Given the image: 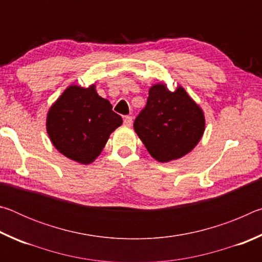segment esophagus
I'll return each instance as SVG.
<instances>
[{"mask_svg":"<svg viewBox=\"0 0 262 262\" xmlns=\"http://www.w3.org/2000/svg\"><path fill=\"white\" fill-rule=\"evenodd\" d=\"M123 123H125L126 126H132L133 123V118L129 117V115H126L125 118H123Z\"/></svg>","mask_w":262,"mask_h":262,"instance_id":"esophagus-1","label":"esophagus"}]
</instances>
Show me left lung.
<instances>
[{"instance_id": "8db88e82", "label": "left lung", "mask_w": 262, "mask_h": 262, "mask_svg": "<svg viewBox=\"0 0 262 262\" xmlns=\"http://www.w3.org/2000/svg\"><path fill=\"white\" fill-rule=\"evenodd\" d=\"M134 129L149 154L165 163L185 156L198 144L205 117L183 88L171 92L164 84H156L135 118Z\"/></svg>"}]
</instances>
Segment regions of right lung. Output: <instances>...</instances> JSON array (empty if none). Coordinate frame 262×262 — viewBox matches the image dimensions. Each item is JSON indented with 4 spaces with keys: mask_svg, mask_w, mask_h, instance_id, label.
I'll return each instance as SVG.
<instances>
[{
    "mask_svg": "<svg viewBox=\"0 0 262 262\" xmlns=\"http://www.w3.org/2000/svg\"><path fill=\"white\" fill-rule=\"evenodd\" d=\"M122 123L107 99L98 96L95 85H72L47 115V133L54 147L66 157L81 164L95 161L111 133Z\"/></svg>",
    "mask_w": 262,
    "mask_h": 262,
    "instance_id": "right-lung-1",
    "label": "right lung"
}]
</instances>
